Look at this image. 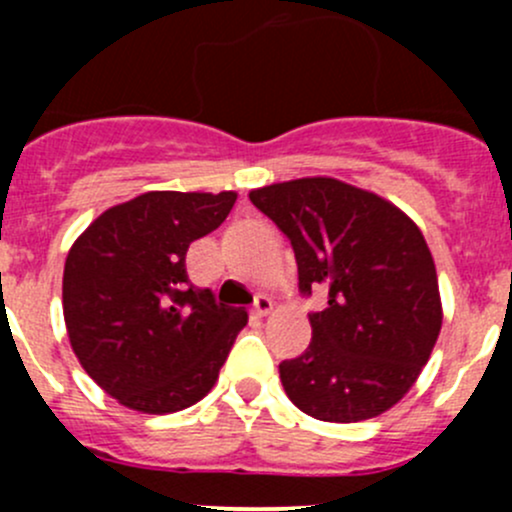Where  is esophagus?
Here are the masks:
<instances>
[{
    "label": "esophagus",
    "instance_id": "obj_1",
    "mask_svg": "<svg viewBox=\"0 0 512 512\" xmlns=\"http://www.w3.org/2000/svg\"><path fill=\"white\" fill-rule=\"evenodd\" d=\"M270 312H272V299L265 297V294H260V297L255 299V309H252V314L262 319V317H267Z\"/></svg>",
    "mask_w": 512,
    "mask_h": 512
}]
</instances>
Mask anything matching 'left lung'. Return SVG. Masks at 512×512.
Wrapping results in <instances>:
<instances>
[{
	"label": "left lung",
	"instance_id": "left-lung-1",
	"mask_svg": "<svg viewBox=\"0 0 512 512\" xmlns=\"http://www.w3.org/2000/svg\"><path fill=\"white\" fill-rule=\"evenodd\" d=\"M292 242L299 289L329 302L312 342L282 361L289 401L307 416L356 423L399 404L431 359L443 322L436 265L404 210L329 175L250 190Z\"/></svg>",
	"mask_w": 512,
	"mask_h": 512
}]
</instances>
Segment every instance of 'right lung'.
I'll list each match as a JSON object with an SVG mask.
<instances>
[{"mask_svg": "<svg viewBox=\"0 0 512 512\" xmlns=\"http://www.w3.org/2000/svg\"><path fill=\"white\" fill-rule=\"evenodd\" d=\"M235 200V190H151L108 208L71 245L61 287L71 349L126 409L175 414L218 381L247 312L190 285L185 255Z\"/></svg>", "mask_w": 512, "mask_h": 512, "instance_id": "1", "label": "right lung"}]
</instances>
